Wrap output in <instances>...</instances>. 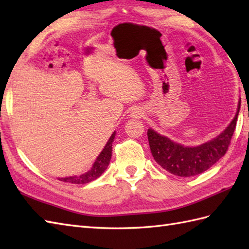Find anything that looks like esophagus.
Instances as JSON below:
<instances>
[{"mask_svg": "<svg viewBox=\"0 0 249 249\" xmlns=\"http://www.w3.org/2000/svg\"><path fill=\"white\" fill-rule=\"evenodd\" d=\"M143 114H144L143 110H142V109L139 108V107L134 108L133 110H131V112H130L131 118L135 119V120H140V119L142 118V116H143Z\"/></svg>", "mask_w": 249, "mask_h": 249, "instance_id": "1", "label": "esophagus"}]
</instances>
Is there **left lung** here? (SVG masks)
Wrapping results in <instances>:
<instances>
[{
    "instance_id": "1",
    "label": "left lung",
    "mask_w": 249,
    "mask_h": 249,
    "mask_svg": "<svg viewBox=\"0 0 249 249\" xmlns=\"http://www.w3.org/2000/svg\"><path fill=\"white\" fill-rule=\"evenodd\" d=\"M240 107L241 98L237 104L234 118L226 129L215 138L196 146H185L177 143L168 137L160 135L154 129L149 128L147 139L155 161L165 170L178 177H194L206 171L217 162L228 150L236 126Z\"/></svg>"
}]
</instances>
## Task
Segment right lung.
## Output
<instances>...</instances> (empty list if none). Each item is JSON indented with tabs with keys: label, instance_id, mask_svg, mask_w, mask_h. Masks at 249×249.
Listing matches in <instances>:
<instances>
[{
	"label": "right lung",
	"instance_id": "obj_1",
	"mask_svg": "<svg viewBox=\"0 0 249 249\" xmlns=\"http://www.w3.org/2000/svg\"><path fill=\"white\" fill-rule=\"evenodd\" d=\"M115 134L116 131H113V134L111 135L109 140L107 141V143H106V145L104 146L103 151L99 153L96 160L94 161L92 168L89 169L88 172L80 174V176L61 178H59L60 181L72 183V184H87L94 181V179L98 178L109 166L111 156H112V142L115 138Z\"/></svg>",
	"mask_w": 249,
	"mask_h": 249
}]
</instances>
